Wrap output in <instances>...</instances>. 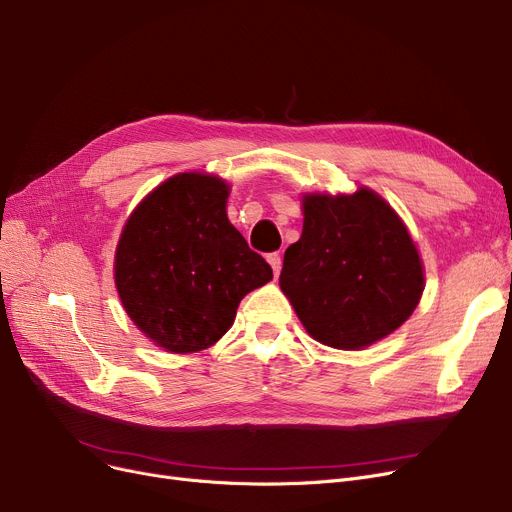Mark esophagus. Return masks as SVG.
<instances>
[{"label": "esophagus", "instance_id": "1", "mask_svg": "<svg viewBox=\"0 0 512 512\" xmlns=\"http://www.w3.org/2000/svg\"><path fill=\"white\" fill-rule=\"evenodd\" d=\"M267 261H270L272 270H274V276L278 278L280 270H282V257H280V253H270V255H267Z\"/></svg>", "mask_w": 512, "mask_h": 512}]
</instances>
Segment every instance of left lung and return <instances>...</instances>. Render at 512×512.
Returning <instances> with one entry per match:
<instances>
[{
  "instance_id": "8db88e82",
  "label": "left lung",
  "mask_w": 512,
  "mask_h": 512,
  "mask_svg": "<svg viewBox=\"0 0 512 512\" xmlns=\"http://www.w3.org/2000/svg\"><path fill=\"white\" fill-rule=\"evenodd\" d=\"M303 211L280 288L305 330L321 344L357 351L405 324L421 299L423 265L392 207L361 188L309 195Z\"/></svg>"
}]
</instances>
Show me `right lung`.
Listing matches in <instances>:
<instances>
[{"instance_id":"right-lung-1","label":"right lung","mask_w":512,"mask_h":512,"mask_svg":"<svg viewBox=\"0 0 512 512\" xmlns=\"http://www.w3.org/2000/svg\"><path fill=\"white\" fill-rule=\"evenodd\" d=\"M228 186L178 174L134 209L116 251V288L134 324L170 353H195L232 326L247 292L274 278L228 222Z\"/></svg>"}]
</instances>
